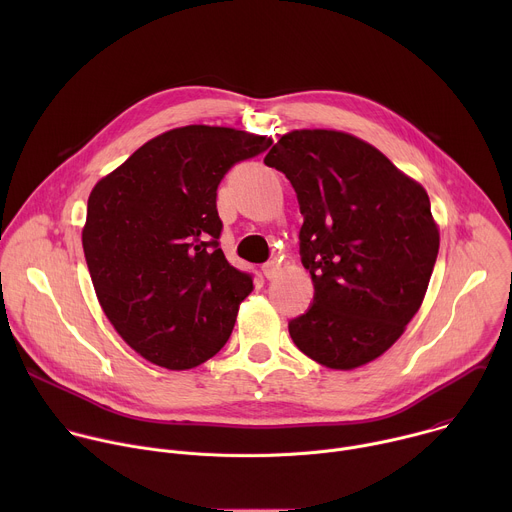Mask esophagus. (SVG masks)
Instances as JSON below:
<instances>
[{"label": "esophagus", "mask_w": 512, "mask_h": 512, "mask_svg": "<svg viewBox=\"0 0 512 512\" xmlns=\"http://www.w3.org/2000/svg\"><path fill=\"white\" fill-rule=\"evenodd\" d=\"M279 263L277 261H269V263H265L263 265V275L267 277V279H275L277 275H279Z\"/></svg>", "instance_id": "1"}]
</instances>
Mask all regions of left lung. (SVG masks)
I'll use <instances>...</instances> for the list:
<instances>
[{
	"mask_svg": "<svg viewBox=\"0 0 512 512\" xmlns=\"http://www.w3.org/2000/svg\"><path fill=\"white\" fill-rule=\"evenodd\" d=\"M263 162L285 174L304 214L314 304L289 336L326 369H358L421 308L440 251L429 196L375 145L336 129L289 131Z\"/></svg>",
	"mask_w": 512,
	"mask_h": 512,
	"instance_id": "left-lung-1",
	"label": "left lung"
}]
</instances>
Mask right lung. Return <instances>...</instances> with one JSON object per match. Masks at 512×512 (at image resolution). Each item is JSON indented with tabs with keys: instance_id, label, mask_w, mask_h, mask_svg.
Listing matches in <instances>:
<instances>
[{
	"instance_id": "add662e5",
	"label": "right lung",
	"mask_w": 512,
	"mask_h": 512,
	"mask_svg": "<svg viewBox=\"0 0 512 512\" xmlns=\"http://www.w3.org/2000/svg\"><path fill=\"white\" fill-rule=\"evenodd\" d=\"M271 137L216 125L145 141L91 190L83 249L97 300L145 360L194 369L229 340L253 291L218 247L216 188Z\"/></svg>"
}]
</instances>
